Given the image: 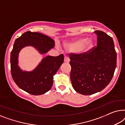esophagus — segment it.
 Here are the masks:
<instances>
[{
	"label": "esophagus",
	"mask_w": 125,
	"mask_h": 125,
	"mask_svg": "<svg viewBox=\"0 0 125 125\" xmlns=\"http://www.w3.org/2000/svg\"><path fill=\"white\" fill-rule=\"evenodd\" d=\"M64 61V62H67V63L69 62H70L69 57H65Z\"/></svg>",
	"instance_id": "obj_1"
}]
</instances>
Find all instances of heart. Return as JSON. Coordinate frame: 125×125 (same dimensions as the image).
Listing matches in <instances>:
<instances>
[{"instance_id": "obj_1", "label": "heart", "mask_w": 125, "mask_h": 125, "mask_svg": "<svg viewBox=\"0 0 125 125\" xmlns=\"http://www.w3.org/2000/svg\"><path fill=\"white\" fill-rule=\"evenodd\" d=\"M65 46L69 52H84L90 50L93 46V41L88 38L82 37L71 42L67 43Z\"/></svg>"}]
</instances>
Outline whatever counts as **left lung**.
I'll list each match as a JSON object with an SVG mask.
<instances>
[{"instance_id": "8db88e82", "label": "left lung", "mask_w": 125, "mask_h": 125, "mask_svg": "<svg viewBox=\"0 0 125 125\" xmlns=\"http://www.w3.org/2000/svg\"><path fill=\"white\" fill-rule=\"evenodd\" d=\"M94 32L97 34L96 46L82 53L69 54L72 85L83 95L104 89L113 78L117 64L113 38L103 31Z\"/></svg>"}]
</instances>
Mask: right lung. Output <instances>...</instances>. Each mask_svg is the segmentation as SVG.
I'll use <instances>...</instances> for the list:
<instances>
[{
  "mask_svg": "<svg viewBox=\"0 0 125 125\" xmlns=\"http://www.w3.org/2000/svg\"><path fill=\"white\" fill-rule=\"evenodd\" d=\"M55 42L49 37L38 32L26 31L15 40L10 52V72L17 85L33 95H41L49 91L53 83V76L64 61V55L47 56L31 72L22 71L18 66L20 51L27 46H32L41 54L53 48Z\"/></svg>",
  "mask_w": 125,
  "mask_h": 125,
  "instance_id": "right-lung-1",
  "label": "right lung"
}]
</instances>
